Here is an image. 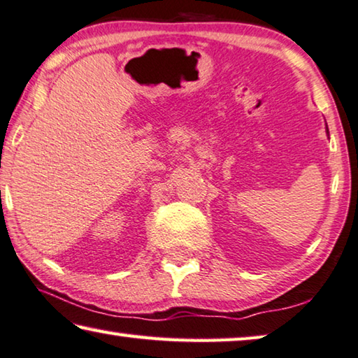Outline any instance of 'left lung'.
Wrapping results in <instances>:
<instances>
[{
	"mask_svg": "<svg viewBox=\"0 0 358 358\" xmlns=\"http://www.w3.org/2000/svg\"><path fill=\"white\" fill-rule=\"evenodd\" d=\"M327 131H328V128H327Z\"/></svg>",
	"mask_w": 358,
	"mask_h": 358,
	"instance_id": "1",
	"label": "left lung"
}]
</instances>
